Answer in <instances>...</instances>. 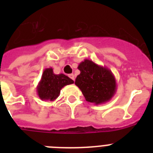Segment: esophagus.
<instances>
[{
	"label": "esophagus",
	"instance_id": "34e87169",
	"mask_svg": "<svg viewBox=\"0 0 153 153\" xmlns=\"http://www.w3.org/2000/svg\"><path fill=\"white\" fill-rule=\"evenodd\" d=\"M69 77L70 78V79H72L73 80H75V76H74V74H69Z\"/></svg>",
	"mask_w": 153,
	"mask_h": 153
}]
</instances>
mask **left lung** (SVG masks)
Masks as SVG:
<instances>
[{"mask_svg":"<svg viewBox=\"0 0 153 153\" xmlns=\"http://www.w3.org/2000/svg\"><path fill=\"white\" fill-rule=\"evenodd\" d=\"M80 74L75 84L83 93L87 102L96 105L111 100L117 92V80L109 69L86 59L78 66Z\"/></svg>","mask_w":153,"mask_h":153,"instance_id":"1","label":"left lung"}]
</instances>
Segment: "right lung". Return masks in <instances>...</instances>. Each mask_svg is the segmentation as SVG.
<instances>
[{"label":"right lung","instance_id":"add662e5","mask_svg":"<svg viewBox=\"0 0 153 153\" xmlns=\"http://www.w3.org/2000/svg\"><path fill=\"white\" fill-rule=\"evenodd\" d=\"M72 83L74 80L67 76L63 74H55L51 67L46 68L36 86V93L42 100L54 101L60 95L61 89Z\"/></svg>","mask_w":153,"mask_h":153}]
</instances>
